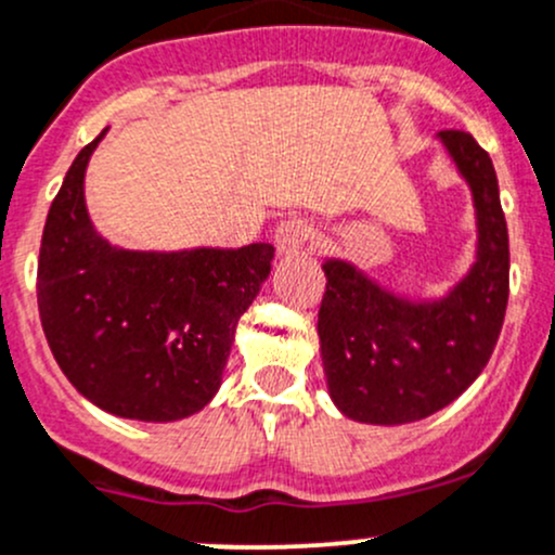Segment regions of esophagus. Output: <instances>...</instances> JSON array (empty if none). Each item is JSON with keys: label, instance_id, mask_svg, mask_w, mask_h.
I'll return each mask as SVG.
<instances>
[{"label": "esophagus", "instance_id": "1", "mask_svg": "<svg viewBox=\"0 0 555 555\" xmlns=\"http://www.w3.org/2000/svg\"><path fill=\"white\" fill-rule=\"evenodd\" d=\"M311 236L313 231L311 225H308V220L287 218L276 225V231H273V244H276L279 255H297L306 249Z\"/></svg>", "mask_w": 555, "mask_h": 555}]
</instances>
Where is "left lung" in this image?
Returning <instances> with one entry per match:
<instances>
[{"mask_svg":"<svg viewBox=\"0 0 555 555\" xmlns=\"http://www.w3.org/2000/svg\"><path fill=\"white\" fill-rule=\"evenodd\" d=\"M441 143L474 194L478 249L468 276L441 300L377 287L346 260H326L319 340L330 396L346 417L415 423L452 404L481 375L508 306V225L487 151L463 130Z\"/></svg>","mask_w":555,"mask_h":555,"instance_id":"obj_1","label":"left lung"}]
</instances>
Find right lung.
Here are the masks:
<instances>
[{"mask_svg": "<svg viewBox=\"0 0 555 555\" xmlns=\"http://www.w3.org/2000/svg\"><path fill=\"white\" fill-rule=\"evenodd\" d=\"M101 132L52 199L37 268L39 319L63 375L111 415L170 423L204 410L233 332L271 273V244L132 253L90 223L85 170Z\"/></svg>", "mask_w": 555, "mask_h": 555, "instance_id": "add662e5", "label": "right lung"}]
</instances>
